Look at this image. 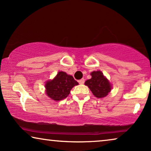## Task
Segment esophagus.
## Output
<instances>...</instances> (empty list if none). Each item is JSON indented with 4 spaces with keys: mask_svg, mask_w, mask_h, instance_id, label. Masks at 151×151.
Returning a JSON list of instances; mask_svg holds the SVG:
<instances>
[{
    "mask_svg": "<svg viewBox=\"0 0 151 151\" xmlns=\"http://www.w3.org/2000/svg\"><path fill=\"white\" fill-rule=\"evenodd\" d=\"M78 82H79V84H83L84 83V79L80 80L79 81H78Z\"/></svg>",
    "mask_w": 151,
    "mask_h": 151,
    "instance_id": "1",
    "label": "esophagus"
}]
</instances>
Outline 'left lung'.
I'll return each instance as SVG.
<instances>
[{"label": "left lung", "mask_w": 151, "mask_h": 151, "mask_svg": "<svg viewBox=\"0 0 151 151\" xmlns=\"http://www.w3.org/2000/svg\"><path fill=\"white\" fill-rule=\"evenodd\" d=\"M91 78L86 80L85 85L91 91L96 98H102L106 97L111 91L112 86L108 79L100 71H93L91 73Z\"/></svg>", "instance_id": "8db88e82"}]
</instances>
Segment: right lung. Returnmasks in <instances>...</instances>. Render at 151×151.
Here are the masks:
<instances>
[{
	"instance_id": "right-lung-1",
	"label": "right lung",
	"mask_w": 151,
	"mask_h": 151,
	"mask_svg": "<svg viewBox=\"0 0 151 151\" xmlns=\"http://www.w3.org/2000/svg\"><path fill=\"white\" fill-rule=\"evenodd\" d=\"M78 84V82L73 76L64 71H59L53 80H48L45 83L46 94L51 100H62L67 98L71 88Z\"/></svg>"
}]
</instances>
